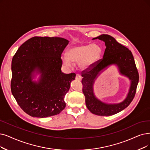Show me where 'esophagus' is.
Instances as JSON below:
<instances>
[{
    "label": "esophagus",
    "mask_w": 150,
    "mask_h": 150,
    "mask_svg": "<svg viewBox=\"0 0 150 150\" xmlns=\"http://www.w3.org/2000/svg\"><path fill=\"white\" fill-rule=\"evenodd\" d=\"M81 79H82V77H81V76L79 75V74H76V80H77V81H81Z\"/></svg>",
    "instance_id": "34e87169"
}]
</instances>
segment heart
Returning a JSON list of instances; mask_svg holds the SVG:
<instances>
[{"instance_id": "b5f03b06", "label": "heart", "mask_w": 150, "mask_h": 150, "mask_svg": "<svg viewBox=\"0 0 150 150\" xmlns=\"http://www.w3.org/2000/svg\"><path fill=\"white\" fill-rule=\"evenodd\" d=\"M102 53V48L98 44H81L69 48L67 57H62V61L68 67L72 66L71 62L79 63V67L86 70L91 69L99 60Z\"/></svg>"}]
</instances>
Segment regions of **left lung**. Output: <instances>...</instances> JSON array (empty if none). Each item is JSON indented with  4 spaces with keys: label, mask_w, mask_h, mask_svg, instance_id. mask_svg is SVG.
I'll return each mask as SVG.
<instances>
[{
    "label": "left lung",
    "mask_w": 150,
    "mask_h": 150,
    "mask_svg": "<svg viewBox=\"0 0 150 150\" xmlns=\"http://www.w3.org/2000/svg\"><path fill=\"white\" fill-rule=\"evenodd\" d=\"M97 39L105 42L106 47L103 58L99 59L91 69L82 72V92L86 97V106L92 113L98 116H111L124 110L133 100L139 83V75L132 53L127 47L119 44L115 38L108 34L100 35L93 39ZM111 64H116L120 73L131 80L127 97L122 103L116 104L103 103L96 98L93 93L94 80L101 71Z\"/></svg>",
    "instance_id": "1"
}]
</instances>
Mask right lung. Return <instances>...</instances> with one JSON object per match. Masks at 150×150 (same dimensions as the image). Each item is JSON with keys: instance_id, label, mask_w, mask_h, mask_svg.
Instances as JSON below:
<instances>
[{"instance_id": "obj_1", "label": "right lung", "mask_w": 150, "mask_h": 150, "mask_svg": "<svg viewBox=\"0 0 150 150\" xmlns=\"http://www.w3.org/2000/svg\"><path fill=\"white\" fill-rule=\"evenodd\" d=\"M69 41L62 38L33 37L18 49L11 62V91L29 116L47 117L60 113L64 96L76 74L62 72V53ZM40 74L38 82L34 73Z\"/></svg>"}]
</instances>
